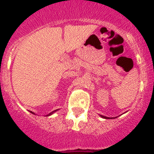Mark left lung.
Segmentation results:
<instances>
[{
	"label": "left lung",
	"instance_id": "8db88e82",
	"mask_svg": "<svg viewBox=\"0 0 154 154\" xmlns=\"http://www.w3.org/2000/svg\"><path fill=\"white\" fill-rule=\"evenodd\" d=\"M101 116L103 118H105V119H108V118H109V117H106V116Z\"/></svg>",
	"mask_w": 154,
	"mask_h": 154
}]
</instances>
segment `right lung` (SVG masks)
I'll list each match as a JSON object with an SVG mask.
<instances>
[{"instance_id":"add662e5","label":"right lung","mask_w":154,"mask_h":154,"mask_svg":"<svg viewBox=\"0 0 154 154\" xmlns=\"http://www.w3.org/2000/svg\"><path fill=\"white\" fill-rule=\"evenodd\" d=\"M55 111H56V110H55ZM55 111H53V112H55ZM31 112V113H32V114H35V113H34V112ZM52 112H51V113H49V114H48V116H49V115H51V113H52Z\"/></svg>"}]
</instances>
